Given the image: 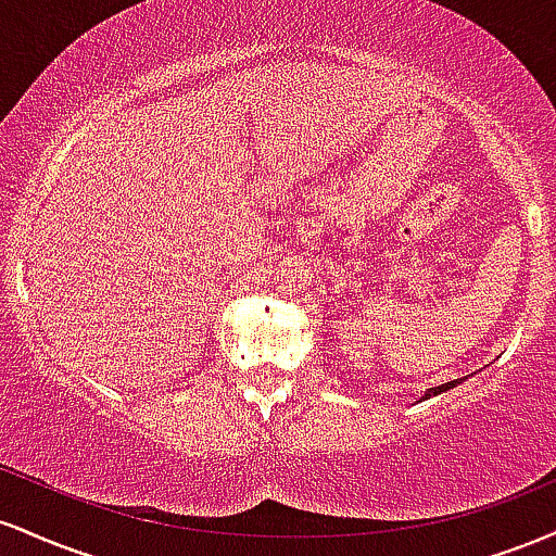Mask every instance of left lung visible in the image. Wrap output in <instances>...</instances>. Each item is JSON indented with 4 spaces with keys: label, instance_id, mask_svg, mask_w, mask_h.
Wrapping results in <instances>:
<instances>
[{
    "label": "left lung",
    "instance_id": "8db88e82",
    "mask_svg": "<svg viewBox=\"0 0 556 556\" xmlns=\"http://www.w3.org/2000/svg\"><path fill=\"white\" fill-rule=\"evenodd\" d=\"M457 384H463V379H455V381H446V384H442V387H431L429 392L424 394V400H429V397H437V394H442V392H446V389H452V387H457Z\"/></svg>",
    "mask_w": 556,
    "mask_h": 556
}]
</instances>
